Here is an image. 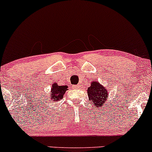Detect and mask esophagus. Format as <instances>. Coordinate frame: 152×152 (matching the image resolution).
I'll return each instance as SVG.
<instances>
[{
	"instance_id": "1",
	"label": "esophagus",
	"mask_w": 152,
	"mask_h": 152,
	"mask_svg": "<svg viewBox=\"0 0 152 152\" xmlns=\"http://www.w3.org/2000/svg\"><path fill=\"white\" fill-rule=\"evenodd\" d=\"M72 88H74V89H78V88H80V87L78 85H73Z\"/></svg>"
}]
</instances>
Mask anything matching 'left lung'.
<instances>
[{
	"mask_svg": "<svg viewBox=\"0 0 152 152\" xmlns=\"http://www.w3.org/2000/svg\"><path fill=\"white\" fill-rule=\"evenodd\" d=\"M88 98L97 106L104 105L108 93L105 88L99 84L96 81H93L91 83V86L88 88Z\"/></svg>",
	"mask_w": 152,
	"mask_h": 152,
	"instance_id": "1",
	"label": "left lung"
}]
</instances>
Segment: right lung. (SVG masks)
Segmentation results:
<instances>
[{"label":"right lung","instance_id":"obj_1","mask_svg":"<svg viewBox=\"0 0 152 152\" xmlns=\"http://www.w3.org/2000/svg\"><path fill=\"white\" fill-rule=\"evenodd\" d=\"M67 85H65V86H59L56 83H53L50 98L53 99V101H59V100H62L63 95H64L66 90H67Z\"/></svg>","mask_w":152,"mask_h":152}]
</instances>
